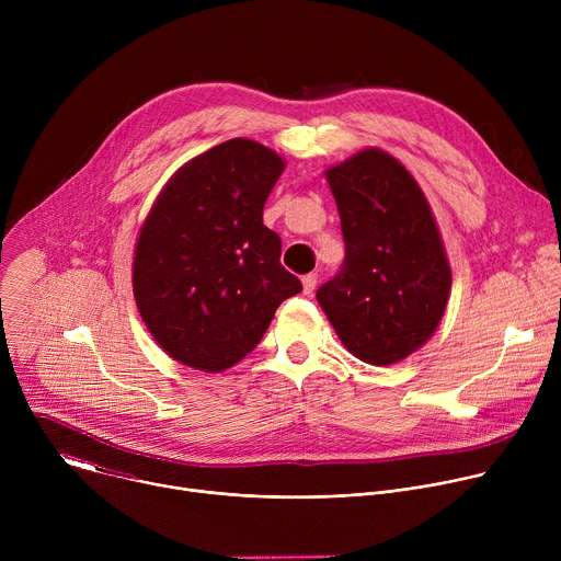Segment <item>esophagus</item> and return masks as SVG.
<instances>
[{"label": "esophagus", "mask_w": 561, "mask_h": 561, "mask_svg": "<svg viewBox=\"0 0 561 561\" xmlns=\"http://www.w3.org/2000/svg\"><path fill=\"white\" fill-rule=\"evenodd\" d=\"M314 286H317V275H304L301 277V288H304V295H310L312 290H314Z\"/></svg>", "instance_id": "34e87169"}]
</instances>
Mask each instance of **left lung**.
Listing matches in <instances>:
<instances>
[{
    "label": "left lung",
    "mask_w": 561,
    "mask_h": 561,
    "mask_svg": "<svg viewBox=\"0 0 561 561\" xmlns=\"http://www.w3.org/2000/svg\"><path fill=\"white\" fill-rule=\"evenodd\" d=\"M327 180L346 260L317 301L357 359L397 364L433 337L448 304L453 275L435 215L411 171L381 148H362Z\"/></svg>",
    "instance_id": "8db88e82"
}]
</instances>
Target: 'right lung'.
<instances>
[{"label":"right lung","mask_w":561,"mask_h":561,"mask_svg":"<svg viewBox=\"0 0 561 561\" xmlns=\"http://www.w3.org/2000/svg\"><path fill=\"white\" fill-rule=\"evenodd\" d=\"M286 162L234 137L186 162L157 195L133 255V295L152 340L175 362L221 373L264 337L301 284L264 226L266 197Z\"/></svg>","instance_id":"1"}]
</instances>
